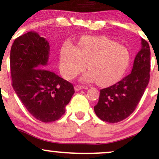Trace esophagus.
<instances>
[{
  "label": "esophagus",
  "mask_w": 159,
  "mask_h": 159,
  "mask_svg": "<svg viewBox=\"0 0 159 159\" xmlns=\"http://www.w3.org/2000/svg\"><path fill=\"white\" fill-rule=\"evenodd\" d=\"M82 89H84L83 86H81V85H75V91H79V90H82Z\"/></svg>",
  "instance_id": "1"
}]
</instances>
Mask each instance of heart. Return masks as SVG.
Wrapping results in <instances>:
<instances>
[{"mask_svg":"<svg viewBox=\"0 0 159 159\" xmlns=\"http://www.w3.org/2000/svg\"><path fill=\"white\" fill-rule=\"evenodd\" d=\"M129 61L127 48L116 42L105 37H87L78 48L70 44L62 48L60 66L63 76L72 78L83 72L87 65L89 71L81 78L82 81H96L98 84L108 86L122 78Z\"/></svg>","mask_w":159,"mask_h":159,"instance_id":"obj_1","label":"heart"}]
</instances>
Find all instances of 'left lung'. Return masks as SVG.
I'll return each instance as SVG.
<instances>
[{
    "label": "left lung",
    "mask_w": 159,
    "mask_h": 159,
    "mask_svg": "<svg viewBox=\"0 0 159 159\" xmlns=\"http://www.w3.org/2000/svg\"><path fill=\"white\" fill-rule=\"evenodd\" d=\"M150 48L141 39V48L134 58L132 72L115 84L100 90L96 116L102 121L114 123L125 120L135 110L149 81Z\"/></svg>",
    "instance_id": "8db88e82"
}]
</instances>
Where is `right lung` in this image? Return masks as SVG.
Wrapping results in <instances>:
<instances>
[{"mask_svg": "<svg viewBox=\"0 0 159 159\" xmlns=\"http://www.w3.org/2000/svg\"><path fill=\"white\" fill-rule=\"evenodd\" d=\"M50 45L35 31L15 39L10 51L12 87L30 114L43 123L57 120L71 100L73 85L45 69Z\"/></svg>", "mask_w": 159, "mask_h": 159, "instance_id": "add662e5", "label": "right lung"}]
</instances>
